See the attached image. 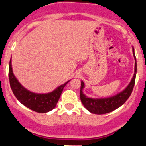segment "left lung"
Wrapping results in <instances>:
<instances>
[{"label": "left lung", "instance_id": "8db88e82", "mask_svg": "<svg viewBox=\"0 0 146 146\" xmlns=\"http://www.w3.org/2000/svg\"><path fill=\"white\" fill-rule=\"evenodd\" d=\"M133 55L136 60V57ZM136 61L135 62V73L133 76L131 82H129L128 86L123 92L118 93L114 96L106 98H91L86 96L82 92V89L84 88V82H81V87H80V99L82 104L86 108L92 113L95 114H104V113H110L111 111H114L122 104L126 102L129 97L131 95L136 80Z\"/></svg>", "mask_w": 146, "mask_h": 146}]
</instances>
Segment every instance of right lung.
I'll use <instances>...</instances> for the list:
<instances>
[{
	"label": "right lung",
	"instance_id": "obj_1",
	"mask_svg": "<svg viewBox=\"0 0 146 146\" xmlns=\"http://www.w3.org/2000/svg\"><path fill=\"white\" fill-rule=\"evenodd\" d=\"M9 80L10 88L17 99L28 108L38 113H47L54 108L67 82L57 87L52 92L47 94L33 93L22 86L13 75L11 59L9 64Z\"/></svg>",
	"mask_w": 146,
	"mask_h": 146
}]
</instances>
